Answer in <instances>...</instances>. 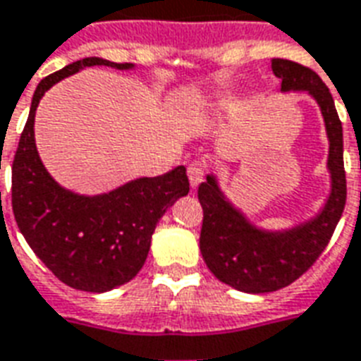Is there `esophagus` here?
<instances>
[{
  "instance_id": "34e87169",
  "label": "esophagus",
  "mask_w": 361,
  "mask_h": 361,
  "mask_svg": "<svg viewBox=\"0 0 361 361\" xmlns=\"http://www.w3.org/2000/svg\"><path fill=\"white\" fill-rule=\"evenodd\" d=\"M207 173V166L205 161L201 160H194L188 164V178H190V184H192V188L195 186H200L203 183V177H205Z\"/></svg>"
}]
</instances>
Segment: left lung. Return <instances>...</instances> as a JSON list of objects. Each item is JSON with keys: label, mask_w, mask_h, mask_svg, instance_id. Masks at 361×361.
I'll list each match as a JSON object with an SVG mask.
<instances>
[{"label": "left lung", "mask_w": 361, "mask_h": 361, "mask_svg": "<svg viewBox=\"0 0 361 361\" xmlns=\"http://www.w3.org/2000/svg\"><path fill=\"white\" fill-rule=\"evenodd\" d=\"M271 67L275 77L282 80V92H309L320 105L329 139L331 194L322 212L305 224L286 231H264L254 228L226 200L212 175L200 184L197 197L203 207L201 256L220 282L247 294L275 292L300 279L328 247L346 203L343 126L328 86L312 69L292 60L275 58Z\"/></svg>", "instance_id": "obj_1"}]
</instances>
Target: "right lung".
Segmentation results:
<instances>
[{
    "label": "right lung",
    "instance_id": "add662e5",
    "mask_svg": "<svg viewBox=\"0 0 361 361\" xmlns=\"http://www.w3.org/2000/svg\"><path fill=\"white\" fill-rule=\"evenodd\" d=\"M90 66L133 67L85 58L39 82L13 160L11 201L18 230L37 258L67 286L102 294L141 271L158 220L188 194L190 183L186 167L178 166L160 177L135 178L88 197L61 188L50 177L35 149V109L50 86Z\"/></svg>",
    "mask_w": 361,
    "mask_h": 361
}]
</instances>
